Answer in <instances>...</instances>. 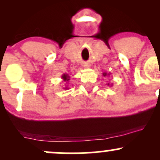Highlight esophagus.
<instances>
[{"label": "esophagus", "instance_id": "1", "mask_svg": "<svg viewBox=\"0 0 160 160\" xmlns=\"http://www.w3.org/2000/svg\"><path fill=\"white\" fill-rule=\"evenodd\" d=\"M84 67H89V65H85Z\"/></svg>", "mask_w": 160, "mask_h": 160}]
</instances>
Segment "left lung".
<instances>
[{
  "instance_id": "obj_1",
  "label": "left lung",
  "mask_w": 160,
  "mask_h": 160,
  "mask_svg": "<svg viewBox=\"0 0 160 160\" xmlns=\"http://www.w3.org/2000/svg\"><path fill=\"white\" fill-rule=\"evenodd\" d=\"M110 74H111V73H109V74H107V73H106V72H104V73H103V76H104V77L109 76ZM107 85H108V86H113V83H109V82H108V83H107Z\"/></svg>"
}]
</instances>
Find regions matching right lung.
Wrapping results in <instances>:
<instances>
[{
  "label": "right lung",
  "mask_w": 160,
  "mask_h": 160,
  "mask_svg": "<svg viewBox=\"0 0 160 160\" xmlns=\"http://www.w3.org/2000/svg\"><path fill=\"white\" fill-rule=\"evenodd\" d=\"M62 79L63 80L64 82H66V83H68V81L70 80V76L68 74H63L62 75ZM64 89H68L69 88L67 86H65V87H63Z\"/></svg>",
  "instance_id": "obj_1"
}]
</instances>
